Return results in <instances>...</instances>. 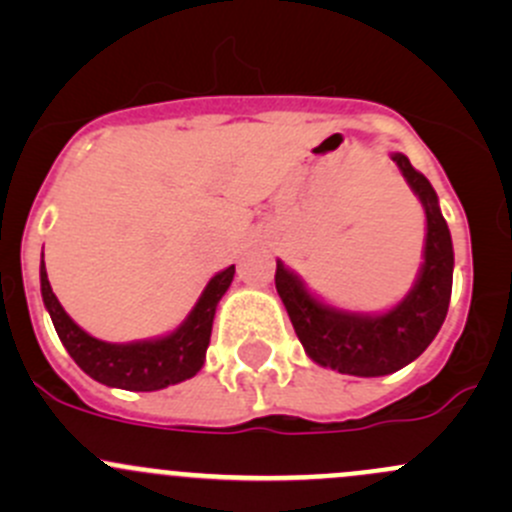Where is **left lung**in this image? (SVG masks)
<instances>
[{"mask_svg":"<svg viewBox=\"0 0 512 512\" xmlns=\"http://www.w3.org/2000/svg\"><path fill=\"white\" fill-rule=\"evenodd\" d=\"M426 210L423 265L411 292L384 314L329 307L307 292L294 272L277 262L275 287L304 352L319 366L352 376H386L426 352L446 319L453 287V242L438 195L404 153H391Z\"/></svg>","mask_w":512,"mask_h":512,"instance_id":"1","label":"left lung"}]
</instances>
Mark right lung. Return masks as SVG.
<instances>
[{
	"mask_svg": "<svg viewBox=\"0 0 512 512\" xmlns=\"http://www.w3.org/2000/svg\"><path fill=\"white\" fill-rule=\"evenodd\" d=\"M39 277L44 307L49 309L51 322H54L61 344H64L71 359L91 379L113 386V389L158 391L170 384H180V381L190 379V376H195L203 369L205 352H208L210 344V332H213L215 309H218V302L223 299L227 287H230L232 277H235V265L218 272L208 282V287L203 289L193 312L188 314V319L175 332L158 339H146V342L131 344L101 342V339L86 334L64 312L56 294L51 292L44 260H41Z\"/></svg>",
	"mask_w": 512,
	"mask_h": 512,
	"instance_id": "obj_1",
	"label": "right lung"
}]
</instances>
